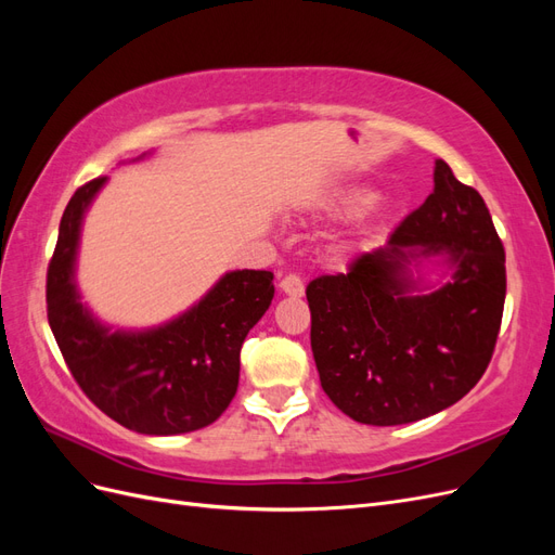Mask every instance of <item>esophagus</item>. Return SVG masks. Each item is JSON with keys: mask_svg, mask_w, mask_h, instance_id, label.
<instances>
[{"mask_svg": "<svg viewBox=\"0 0 555 555\" xmlns=\"http://www.w3.org/2000/svg\"><path fill=\"white\" fill-rule=\"evenodd\" d=\"M280 292L287 294V296H304L306 287H304V280L298 275H284L280 280Z\"/></svg>", "mask_w": 555, "mask_h": 555, "instance_id": "obj_1", "label": "esophagus"}]
</instances>
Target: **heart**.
Listing matches in <instances>:
<instances>
[{"instance_id": "1", "label": "heart", "mask_w": 555, "mask_h": 555, "mask_svg": "<svg viewBox=\"0 0 555 555\" xmlns=\"http://www.w3.org/2000/svg\"><path fill=\"white\" fill-rule=\"evenodd\" d=\"M373 192L367 188H361V184H343V188H335L331 190L326 196H322L319 201L317 208L322 210L328 217H345V215H354L361 208H365L371 204ZM357 238L354 236H340L335 238L326 249H328V257L340 261L345 259L351 249H354Z\"/></svg>"}]
</instances>
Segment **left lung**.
Instances as JSON below:
<instances>
[{
    "label": "left lung",
    "mask_w": 555,
    "mask_h": 555,
    "mask_svg": "<svg viewBox=\"0 0 555 555\" xmlns=\"http://www.w3.org/2000/svg\"><path fill=\"white\" fill-rule=\"evenodd\" d=\"M446 268L430 285L421 268ZM505 247L477 190L435 159L433 192L347 273L308 284L310 345L333 405L367 426L438 414L481 379L505 308Z\"/></svg>",
    "instance_id": "8db88e82"
}]
</instances>
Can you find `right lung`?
<instances>
[{
  "label": "right lung",
  "instance_id": "obj_1",
  "mask_svg": "<svg viewBox=\"0 0 555 555\" xmlns=\"http://www.w3.org/2000/svg\"><path fill=\"white\" fill-rule=\"evenodd\" d=\"M141 155L139 159L147 157ZM108 178L76 190L48 266V324L74 379L113 422L143 435L206 428L236 396L241 347L275 294L271 271H231L162 326L111 328L80 300L76 261L86 212Z\"/></svg>",
  "mask_w": 555,
  "mask_h": 555
}]
</instances>
